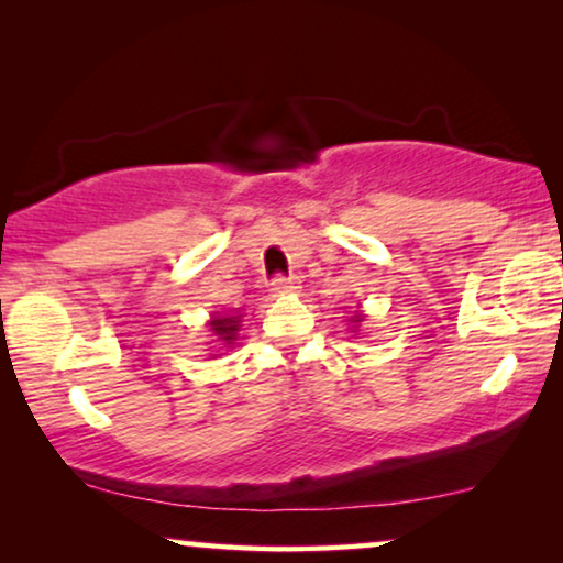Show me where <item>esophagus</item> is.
Segmentation results:
<instances>
[{"label":"esophagus","instance_id":"34e87169","mask_svg":"<svg viewBox=\"0 0 563 563\" xmlns=\"http://www.w3.org/2000/svg\"><path fill=\"white\" fill-rule=\"evenodd\" d=\"M297 289H299V282L295 279V276H276V279L272 282V295L274 297L295 295Z\"/></svg>","mask_w":563,"mask_h":563}]
</instances>
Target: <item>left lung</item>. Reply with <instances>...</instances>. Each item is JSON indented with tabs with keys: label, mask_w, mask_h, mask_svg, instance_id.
<instances>
[{
	"label": "left lung",
	"mask_w": 563,
	"mask_h": 563,
	"mask_svg": "<svg viewBox=\"0 0 563 563\" xmlns=\"http://www.w3.org/2000/svg\"><path fill=\"white\" fill-rule=\"evenodd\" d=\"M364 320H366V314L361 312V310H356V312H351V314H349V325H351L353 333H358V328L364 325Z\"/></svg>",
	"instance_id": "left-lung-1"
}]
</instances>
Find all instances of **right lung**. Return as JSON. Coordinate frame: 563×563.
<instances>
[{"label":"right lung","instance_id":"right-lung-1","mask_svg":"<svg viewBox=\"0 0 563 563\" xmlns=\"http://www.w3.org/2000/svg\"><path fill=\"white\" fill-rule=\"evenodd\" d=\"M241 322H243L241 312L225 310V312H212L207 328H210V335L214 338V343H218L220 349H233L238 341V330H241Z\"/></svg>","mask_w":563,"mask_h":563}]
</instances>
